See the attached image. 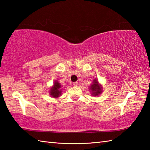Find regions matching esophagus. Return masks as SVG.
Instances as JSON below:
<instances>
[{
    "label": "esophagus",
    "mask_w": 150,
    "mask_h": 150,
    "mask_svg": "<svg viewBox=\"0 0 150 150\" xmlns=\"http://www.w3.org/2000/svg\"><path fill=\"white\" fill-rule=\"evenodd\" d=\"M73 86H75V87H77L78 86V85H79V83L77 82H73Z\"/></svg>",
    "instance_id": "esophagus-1"
}]
</instances>
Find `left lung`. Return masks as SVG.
Listing matches in <instances>:
<instances>
[{
  "mask_svg": "<svg viewBox=\"0 0 150 150\" xmlns=\"http://www.w3.org/2000/svg\"><path fill=\"white\" fill-rule=\"evenodd\" d=\"M103 86L100 84L97 79H95L92 82V84L90 86L89 90L91 91V95L92 96H98L103 93Z\"/></svg>",
  "mask_w": 150,
  "mask_h": 150,
  "instance_id": "8db88e82",
  "label": "left lung"
}]
</instances>
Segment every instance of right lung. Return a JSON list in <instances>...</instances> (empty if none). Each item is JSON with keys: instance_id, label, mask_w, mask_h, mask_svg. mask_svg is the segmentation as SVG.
Here are the masks:
<instances>
[{"instance_id": "1", "label": "right lung", "mask_w": 150, "mask_h": 150, "mask_svg": "<svg viewBox=\"0 0 150 150\" xmlns=\"http://www.w3.org/2000/svg\"><path fill=\"white\" fill-rule=\"evenodd\" d=\"M62 86H61V84H60V82H59V81H54L53 85L52 86H51L49 91V93L50 95V96L54 98H57L60 97L62 91Z\"/></svg>"}]
</instances>
